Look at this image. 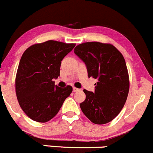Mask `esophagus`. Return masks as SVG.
I'll use <instances>...</instances> for the list:
<instances>
[{"instance_id": "obj_1", "label": "esophagus", "mask_w": 153, "mask_h": 153, "mask_svg": "<svg viewBox=\"0 0 153 153\" xmlns=\"http://www.w3.org/2000/svg\"><path fill=\"white\" fill-rule=\"evenodd\" d=\"M79 91V89H78V88H75V87L73 88V91H74V92H76V91Z\"/></svg>"}]
</instances>
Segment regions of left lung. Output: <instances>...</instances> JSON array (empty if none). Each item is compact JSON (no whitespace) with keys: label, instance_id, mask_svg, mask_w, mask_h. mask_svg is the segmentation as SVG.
Masks as SVG:
<instances>
[{"label":"left lung","instance_id":"left-lung-1","mask_svg":"<svg viewBox=\"0 0 153 153\" xmlns=\"http://www.w3.org/2000/svg\"><path fill=\"white\" fill-rule=\"evenodd\" d=\"M74 53L85 63L88 77L98 80L94 93L84 89L86 98L80 108L93 123L111 122L123 108L130 80L122 53L110 43L88 42L76 45Z\"/></svg>","mask_w":153,"mask_h":153}]
</instances>
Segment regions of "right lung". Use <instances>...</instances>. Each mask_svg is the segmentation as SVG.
Instances as JSON below:
<instances>
[{"label": "right lung", "instance_id": "add662e5", "mask_svg": "<svg viewBox=\"0 0 153 153\" xmlns=\"http://www.w3.org/2000/svg\"><path fill=\"white\" fill-rule=\"evenodd\" d=\"M75 43L48 40L29 47L23 53L15 77V91L19 105L32 120L47 122L53 119L73 88L54 85L61 61Z\"/></svg>", "mask_w": 153, "mask_h": 153}]
</instances>
